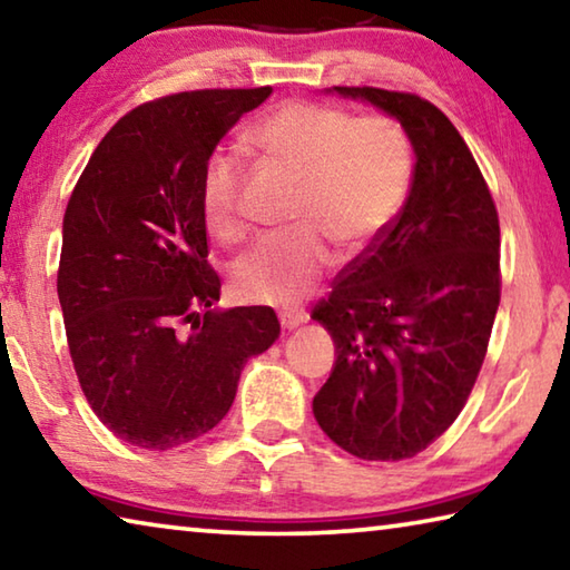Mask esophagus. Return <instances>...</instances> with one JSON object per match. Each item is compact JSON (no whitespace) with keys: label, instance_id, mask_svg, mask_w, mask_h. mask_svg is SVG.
<instances>
[{"label":"esophagus","instance_id":"34e87169","mask_svg":"<svg viewBox=\"0 0 570 570\" xmlns=\"http://www.w3.org/2000/svg\"><path fill=\"white\" fill-rule=\"evenodd\" d=\"M307 321V313L305 311H283L279 313V323H283V328L293 331L297 325Z\"/></svg>","mask_w":570,"mask_h":570}]
</instances>
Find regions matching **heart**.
<instances>
[{
    "mask_svg": "<svg viewBox=\"0 0 570 570\" xmlns=\"http://www.w3.org/2000/svg\"><path fill=\"white\" fill-rule=\"evenodd\" d=\"M249 144L301 184L293 202L297 227L263 237L232 265V291L247 303H295L331 267L333 242L346 252L366 249L412 189V138L391 116L291 100L252 126ZM242 186L245 166L217 148L204 164L199 204L204 224L222 242L245 237Z\"/></svg>",
    "mask_w": 570,
    "mask_h": 570,
    "instance_id": "1",
    "label": "heart"
}]
</instances>
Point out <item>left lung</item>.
<instances>
[{
	"label": "left lung",
	"instance_id": "8db88e82",
	"mask_svg": "<svg viewBox=\"0 0 570 570\" xmlns=\"http://www.w3.org/2000/svg\"><path fill=\"white\" fill-rule=\"evenodd\" d=\"M333 90L394 116L416 164L399 217L313 307L338 353L313 414L348 454L399 462L452 426L478 381L500 305V222L478 161L434 102Z\"/></svg>",
	"mask_w": 570,
	"mask_h": 570
}]
</instances>
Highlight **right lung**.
Instances as JSON below:
<instances>
[{
	"mask_svg": "<svg viewBox=\"0 0 570 570\" xmlns=\"http://www.w3.org/2000/svg\"><path fill=\"white\" fill-rule=\"evenodd\" d=\"M273 88L144 102L102 136L62 219L58 297L80 389L141 450L199 440L229 412L247 358L279 335L273 307L217 311L202 171Z\"/></svg>",
	"mask_w": 570,
	"mask_h": 570,
	"instance_id": "right-lung-1",
	"label": "right lung"
}]
</instances>
